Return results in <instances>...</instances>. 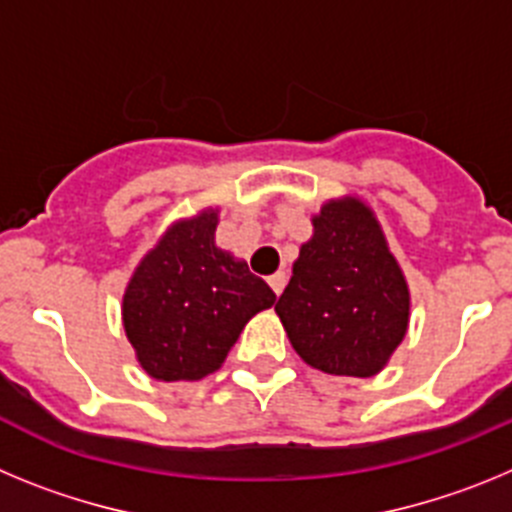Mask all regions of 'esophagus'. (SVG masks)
Segmentation results:
<instances>
[{"mask_svg":"<svg viewBox=\"0 0 512 512\" xmlns=\"http://www.w3.org/2000/svg\"><path fill=\"white\" fill-rule=\"evenodd\" d=\"M269 284H271V289L277 292V295H282L284 284H287V274H284V271H277V274H271Z\"/></svg>","mask_w":512,"mask_h":512,"instance_id":"1","label":"esophagus"}]
</instances>
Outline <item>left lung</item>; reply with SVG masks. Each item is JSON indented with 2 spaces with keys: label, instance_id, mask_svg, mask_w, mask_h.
<instances>
[{
  "label": "left lung",
  "instance_id": "1",
  "mask_svg": "<svg viewBox=\"0 0 512 512\" xmlns=\"http://www.w3.org/2000/svg\"><path fill=\"white\" fill-rule=\"evenodd\" d=\"M277 315L302 361L336 377H374L410 320V292L379 220L356 197L312 217Z\"/></svg>",
  "mask_w": 512,
  "mask_h": 512
}]
</instances>
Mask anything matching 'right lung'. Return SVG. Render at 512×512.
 I'll return each mask as SVG.
<instances>
[{
	"label": "right lung",
	"mask_w": 512,
	"mask_h": 512,
	"mask_svg": "<svg viewBox=\"0 0 512 512\" xmlns=\"http://www.w3.org/2000/svg\"><path fill=\"white\" fill-rule=\"evenodd\" d=\"M217 210L171 225L122 297V325L140 366L161 382H194L225 361L241 330L277 295L246 261L215 246Z\"/></svg>",
	"instance_id": "right-lung-1"
}]
</instances>
